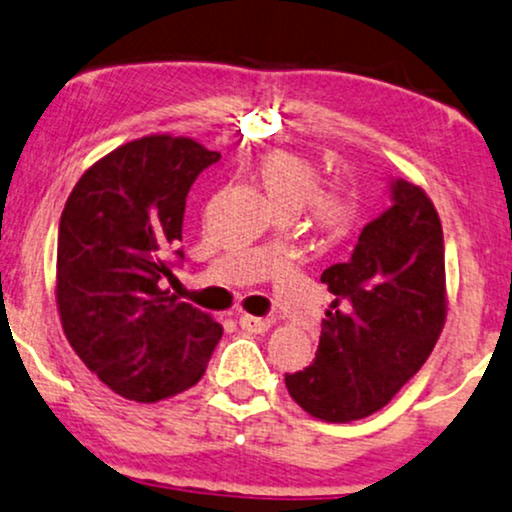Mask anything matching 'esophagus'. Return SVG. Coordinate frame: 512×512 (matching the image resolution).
Returning <instances> with one entry per match:
<instances>
[{
	"label": "esophagus",
	"mask_w": 512,
	"mask_h": 512,
	"mask_svg": "<svg viewBox=\"0 0 512 512\" xmlns=\"http://www.w3.org/2000/svg\"><path fill=\"white\" fill-rule=\"evenodd\" d=\"M239 326H242L246 333H266V330L273 326V321H270V318H258V316L244 314L242 318H239Z\"/></svg>",
	"instance_id": "1"
}]
</instances>
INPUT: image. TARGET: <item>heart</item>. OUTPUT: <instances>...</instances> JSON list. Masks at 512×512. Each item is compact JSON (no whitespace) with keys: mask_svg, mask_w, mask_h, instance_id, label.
Here are the masks:
<instances>
[{"mask_svg":"<svg viewBox=\"0 0 512 512\" xmlns=\"http://www.w3.org/2000/svg\"><path fill=\"white\" fill-rule=\"evenodd\" d=\"M256 174L270 203L278 210L297 213L306 206L311 220L328 232L345 230L352 222L354 203L350 191L338 182L316 184V167L304 155L292 150H270L258 160Z\"/></svg>","mask_w":512,"mask_h":512,"instance_id":"b5f03b06","label":"heart"}]
</instances>
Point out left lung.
Listing matches in <instances>:
<instances>
[{
	"mask_svg": "<svg viewBox=\"0 0 512 512\" xmlns=\"http://www.w3.org/2000/svg\"><path fill=\"white\" fill-rule=\"evenodd\" d=\"M390 206L352 258L323 270L333 294L316 359L285 374L292 400L330 424L386 407L434 352L448 314L443 227L422 186L395 179Z\"/></svg>",
	"mask_w": 512,
	"mask_h": 512,
	"instance_id": "8db88e82",
	"label": "left lung"
}]
</instances>
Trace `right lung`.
I'll list each match as a JSON object with an SVG mask.
<instances>
[{"mask_svg": "<svg viewBox=\"0 0 512 512\" xmlns=\"http://www.w3.org/2000/svg\"><path fill=\"white\" fill-rule=\"evenodd\" d=\"M220 153L150 134L90 165L66 198L57 239V309L69 345L107 388L136 402L189 390L222 326L165 290L186 194Z\"/></svg>", "mask_w": 512, "mask_h": 512, "instance_id": "add662e5", "label": "right lung"}]
</instances>
